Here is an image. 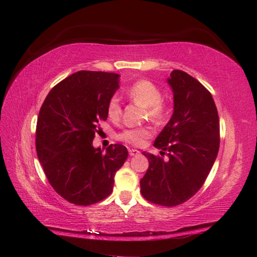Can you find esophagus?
Returning a JSON list of instances; mask_svg holds the SVG:
<instances>
[{"label": "esophagus", "mask_w": 257, "mask_h": 257, "mask_svg": "<svg viewBox=\"0 0 257 257\" xmlns=\"http://www.w3.org/2000/svg\"><path fill=\"white\" fill-rule=\"evenodd\" d=\"M140 154V151L136 150V149H129V155L130 156H138Z\"/></svg>", "instance_id": "esophagus-1"}]
</instances>
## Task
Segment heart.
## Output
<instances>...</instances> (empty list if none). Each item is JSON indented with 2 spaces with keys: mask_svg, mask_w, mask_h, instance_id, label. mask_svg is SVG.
<instances>
[{
  "mask_svg": "<svg viewBox=\"0 0 257 257\" xmlns=\"http://www.w3.org/2000/svg\"><path fill=\"white\" fill-rule=\"evenodd\" d=\"M128 97L134 102L146 108V117L154 120L156 122H161L167 116V106L161 100L162 94L159 87L147 79H140L134 83L127 90ZM121 106L119 98L112 96L107 103V116L112 121H117L121 117ZM152 130L149 127H139L133 129H125L120 134V139L133 146H140L146 139L151 137Z\"/></svg>",
  "mask_w": 257,
  "mask_h": 257,
  "instance_id": "1",
  "label": "heart"
}]
</instances>
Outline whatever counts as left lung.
<instances>
[{"label":"left lung","instance_id":"8db88e82","mask_svg":"<svg viewBox=\"0 0 257 257\" xmlns=\"http://www.w3.org/2000/svg\"><path fill=\"white\" fill-rule=\"evenodd\" d=\"M168 84L173 114L154 144L167 158L143 152L149 168L140 188L147 201L169 207L184 203L205 182L220 148V121L211 92L199 80L174 69Z\"/></svg>","mask_w":257,"mask_h":257}]
</instances>
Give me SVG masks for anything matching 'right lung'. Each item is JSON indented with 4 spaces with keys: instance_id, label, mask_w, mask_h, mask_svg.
Listing matches in <instances>:
<instances>
[{
    "instance_id": "right-lung-1",
    "label": "right lung",
    "mask_w": 257,
    "mask_h": 257,
    "mask_svg": "<svg viewBox=\"0 0 257 257\" xmlns=\"http://www.w3.org/2000/svg\"><path fill=\"white\" fill-rule=\"evenodd\" d=\"M118 88V74L80 70L54 86L41 107L38 160L53 189L70 203L87 206L106 199L127 159L128 150L120 144L110 145L106 152L92 146Z\"/></svg>"
}]
</instances>
